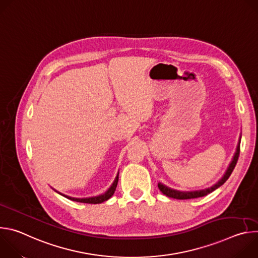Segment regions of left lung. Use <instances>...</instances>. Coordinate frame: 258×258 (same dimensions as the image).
Here are the masks:
<instances>
[{
    "mask_svg": "<svg viewBox=\"0 0 258 258\" xmlns=\"http://www.w3.org/2000/svg\"><path fill=\"white\" fill-rule=\"evenodd\" d=\"M240 143H241V137H240V140H239V143H238V146H237V149H236V153L227 169V171L225 172L224 176L220 178L215 185H213L212 187L210 188H207V189H204V190H197V191H186V192H182V191H177V190H173L171 188H168L166 187L165 185H163V183L161 182H158V188L159 190L164 194L166 195L167 197H170V198H173V199H179V200H183V199H193V198H198V197H203V196H206L207 194L213 192L214 190H216L217 188H219L220 186H223L224 183L227 181V179L230 177L231 173L233 172L236 164H237V161H238V158H239V155H240Z\"/></svg>",
    "mask_w": 258,
    "mask_h": 258,
    "instance_id": "1",
    "label": "left lung"
}]
</instances>
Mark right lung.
Segmentation results:
<instances>
[{"label":"right lung","instance_id":"right-lung-1","mask_svg":"<svg viewBox=\"0 0 258 258\" xmlns=\"http://www.w3.org/2000/svg\"><path fill=\"white\" fill-rule=\"evenodd\" d=\"M117 182H118V173H117V175H116V177H115L112 185L110 186V188L104 194H101V195L95 196V197H89V198H73V197H69V196H66V195H63V196L68 198V199H70V200H72V201L82 202V203H90V204H99V203H102L104 201H107L109 198L112 197V195L114 194L115 189L117 187ZM57 193H59V192H57Z\"/></svg>","mask_w":258,"mask_h":258}]
</instances>
